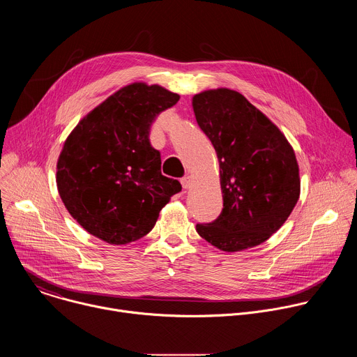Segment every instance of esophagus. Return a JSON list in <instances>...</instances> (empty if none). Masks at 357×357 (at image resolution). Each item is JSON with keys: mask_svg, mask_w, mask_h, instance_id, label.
Returning <instances> with one entry per match:
<instances>
[{"mask_svg": "<svg viewBox=\"0 0 357 357\" xmlns=\"http://www.w3.org/2000/svg\"><path fill=\"white\" fill-rule=\"evenodd\" d=\"M182 186L185 188V189H189L190 188V185H192V176H189V175H186V176H183L182 178Z\"/></svg>", "mask_w": 357, "mask_h": 357, "instance_id": "34e87169", "label": "esophagus"}]
</instances>
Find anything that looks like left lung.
I'll return each instance as SVG.
<instances>
[{
	"label": "left lung",
	"instance_id": "1",
	"mask_svg": "<svg viewBox=\"0 0 357 357\" xmlns=\"http://www.w3.org/2000/svg\"><path fill=\"white\" fill-rule=\"evenodd\" d=\"M192 106L218 154L223 193L219 218L196 225V231L227 252L264 243L299 199V168L291 144L238 91L205 90L193 96Z\"/></svg>",
	"mask_w": 357,
	"mask_h": 357
}]
</instances>
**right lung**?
<instances>
[{"label":"right lung","instance_id":"right-lung-1","mask_svg":"<svg viewBox=\"0 0 357 357\" xmlns=\"http://www.w3.org/2000/svg\"><path fill=\"white\" fill-rule=\"evenodd\" d=\"M179 94L158 84H128L84 116L66 138L56 165V185L72 218L109 244L148 234L176 179L161 174V154L149 144L157 116Z\"/></svg>","mask_w":357,"mask_h":357}]
</instances>
